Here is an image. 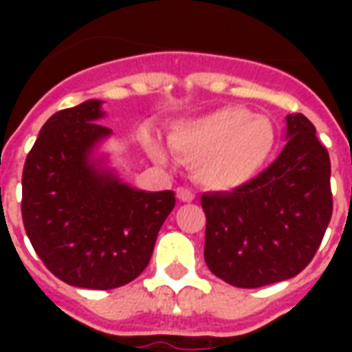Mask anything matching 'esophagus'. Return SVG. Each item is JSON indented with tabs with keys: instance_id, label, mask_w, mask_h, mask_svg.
I'll use <instances>...</instances> for the list:
<instances>
[{
	"instance_id": "34e87169",
	"label": "esophagus",
	"mask_w": 352,
	"mask_h": 352,
	"mask_svg": "<svg viewBox=\"0 0 352 352\" xmlns=\"http://www.w3.org/2000/svg\"><path fill=\"white\" fill-rule=\"evenodd\" d=\"M177 198L181 199V201L190 204V201H194L196 196H194V192H192L190 188H183V186H181V188H177Z\"/></svg>"
}]
</instances>
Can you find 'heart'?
Listing matches in <instances>:
<instances>
[{"instance_id": "b5f03b06", "label": "heart", "mask_w": 352, "mask_h": 352, "mask_svg": "<svg viewBox=\"0 0 352 352\" xmlns=\"http://www.w3.org/2000/svg\"><path fill=\"white\" fill-rule=\"evenodd\" d=\"M277 143L267 116L251 109L226 105L177 122L169 146L192 166L194 179L209 190H236L264 171ZM151 153L164 160V151L151 143Z\"/></svg>"}]
</instances>
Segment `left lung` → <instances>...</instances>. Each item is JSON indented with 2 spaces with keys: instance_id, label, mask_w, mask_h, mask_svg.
<instances>
[{
  "instance_id": "left-lung-1",
  "label": "left lung",
  "mask_w": 352,
  "mask_h": 352,
  "mask_svg": "<svg viewBox=\"0 0 352 352\" xmlns=\"http://www.w3.org/2000/svg\"><path fill=\"white\" fill-rule=\"evenodd\" d=\"M277 160L234 192H207L206 264L239 288L287 280L309 264L332 219L330 156L315 126L287 115Z\"/></svg>"
}]
</instances>
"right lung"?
<instances>
[{"label": "right lung", "mask_w": 352, "mask_h": 352, "mask_svg": "<svg viewBox=\"0 0 352 352\" xmlns=\"http://www.w3.org/2000/svg\"><path fill=\"white\" fill-rule=\"evenodd\" d=\"M101 103L50 116L22 171V221L35 252L58 279L94 290L122 287L145 270L175 207L171 190L131 188L94 158L111 135Z\"/></svg>", "instance_id": "add662e5"}]
</instances>
